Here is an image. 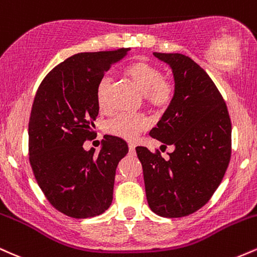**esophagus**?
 Here are the masks:
<instances>
[{
    "label": "esophagus",
    "instance_id": "34e87169",
    "mask_svg": "<svg viewBox=\"0 0 257 257\" xmlns=\"http://www.w3.org/2000/svg\"><path fill=\"white\" fill-rule=\"evenodd\" d=\"M129 153H131V155H134V153H135V145H134V144H129Z\"/></svg>",
    "mask_w": 257,
    "mask_h": 257
}]
</instances>
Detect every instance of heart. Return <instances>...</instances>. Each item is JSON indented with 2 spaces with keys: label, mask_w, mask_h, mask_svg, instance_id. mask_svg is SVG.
<instances>
[{
  "label": "heart",
  "mask_w": 257,
  "mask_h": 257,
  "mask_svg": "<svg viewBox=\"0 0 257 257\" xmlns=\"http://www.w3.org/2000/svg\"><path fill=\"white\" fill-rule=\"evenodd\" d=\"M124 73L138 85L146 95V100L153 107L163 108L170 104L173 99L174 87L172 82L163 78V72L159 67L143 60L133 61L126 65ZM110 78L102 77L96 87V102L100 108L107 106V93ZM146 128V120L132 114H119L107 123V131L125 140H134L139 133Z\"/></svg>",
  "instance_id": "1"
}]
</instances>
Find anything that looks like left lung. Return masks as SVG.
I'll use <instances>...</instances> for the list:
<instances>
[{
    "mask_svg": "<svg viewBox=\"0 0 257 257\" xmlns=\"http://www.w3.org/2000/svg\"><path fill=\"white\" fill-rule=\"evenodd\" d=\"M174 75V95L150 132L174 151L137 147L144 170L146 198L153 213L181 217L209 202L222 181L231 159L232 125L222 95L204 70L179 53H153Z\"/></svg>",
    "mask_w": 257,
    "mask_h": 257,
    "instance_id": "left-lung-1",
    "label": "left lung"
}]
</instances>
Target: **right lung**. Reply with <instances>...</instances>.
Masks as SVG:
<instances>
[{"label":"right lung","mask_w":257,"mask_h":257,"mask_svg":"<svg viewBox=\"0 0 257 257\" xmlns=\"http://www.w3.org/2000/svg\"><path fill=\"white\" fill-rule=\"evenodd\" d=\"M129 51L72 55L44 77L35 96L29 120L32 172L48 202L70 217L98 216L112 203L116 169L128 145L106 135L94 155L83 143L94 137L98 83Z\"/></svg>","instance_id":"right-lung-1"}]
</instances>
